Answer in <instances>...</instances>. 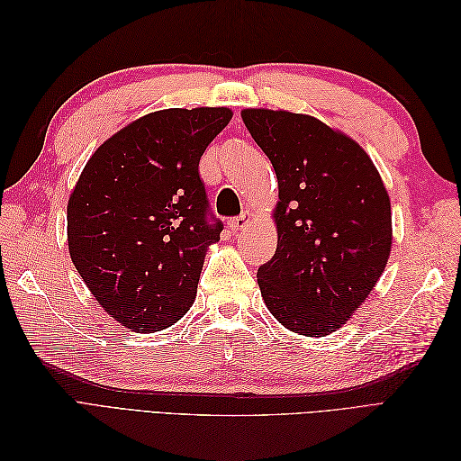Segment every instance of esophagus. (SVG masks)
Wrapping results in <instances>:
<instances>
[{
  "label": "esophagus",
  "mask_w": 461,
  "mask_h": 461,
  "mask_svg": "<svg viewBox=\"0 0 461 461\" xmlns=\"http://www.w3.org/2000/svg\"><path fill=\"white\" fill-rule=\"evenodd\" d=\"M249 219H252V213H249V212H242L239 217H232V219L229 221V227H230L232 232H239L240 229H244V227L248 225Z\"/></svg>",
  "instance_id": "obj_1"
}]
</instances>
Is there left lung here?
Segmentation results:
<instances>
[{"label": "left lung", "mask_w": 461, "mask_h": 461, "mask_svg": "<svg viewBox=\"0 0 461 461\" xmlns=\"http://www.w3.org/2000/svg\"><path fill=\"white\" fill-rule=\"evenodd\" d=\"M278 180L275 256L258 269L278 323L305 337L340 329L384 271L393 244L379 171L352 138L315 117L244 109Z\"/></svg>", "instance_id": "1"}]
</instances>
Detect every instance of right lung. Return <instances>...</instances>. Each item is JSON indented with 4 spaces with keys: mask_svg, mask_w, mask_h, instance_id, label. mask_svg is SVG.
I'll return each instance as SVG.
<instances>
[{
    "mask_svg": "<svg viewBox=\"0 0 461 461\" xmlns=\"http://www.w3.org/2000/svg\"><path fill=\"white\" fill-rule=\"evenodd\" d=\"M230 119L227 107L156 111L111 136L82 171L67 205L68 254L122 327L161 330L196 298L205 249L222 230L198 167Z\"/></svg>",
    "mask_w": 461,
    "mask_h": 461,
    "instance_id": "1",
    "label": "right lung"
}]
</instances>
